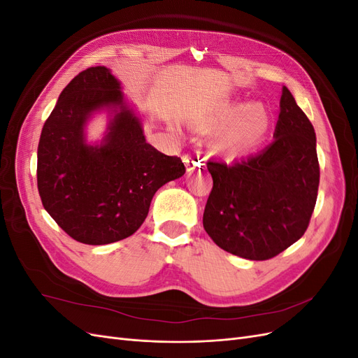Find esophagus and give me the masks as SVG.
I'll return each mask as SVG.
<instances>
[{"label": "esophagus", "instance_id": "esophagus-1", "mask_svg": "<svg viewBox=\"0 0 358 358\" xmlns=\"http://www.w3.org/2000/svg\"><path fill=\"white\" fill-rule=\"evenodd\" d=\"M183 162H185L187 170L192 171L203 164V158L200 155H185L183 157Z\"/></svg>", "mask_w": 358, "mask_h": 358}]
</instances>
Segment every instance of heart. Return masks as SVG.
Wrapping results in <instances>:
<instances>
[{"label":"heart","mask_w":358,"mask_h":358,"mask_svg":"<svg viewBox=\"0 0 358 358\" xmlns=\"http://www.w3.org/2000/svg\"><path fill=\"white\" fill-rule=\"evenodd\" d=\"M268 115L263 106L230 101L201 121L206 129L221 128L212 140L216 154L237 157L252 150L268 129Z\"/></svg>","instance_id":"obj_1"}]
</instances>
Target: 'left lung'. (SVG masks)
<instances>
[{
  "instance_id": "obj_1",
  "label": "left lung",
  "mask_w": 358,
  "mask_h": 358,
  "mask_svg": "<svg viewBox=\"0 0 358 358\" xmlns=\"http://www.w3.org/2000/svg\"><path fill=\"white\" fill-rule=\"evenodd\" d=\"M273 142L231 164L209 159L213 188L203 227L224 251L268 259L305 234L320 185L317 137L287 86Z\"/></svg>"
}]
</instances>
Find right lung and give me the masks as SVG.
Listing matches in <instances>:
<instances>
[{"label": "right lung", "mask_w": 358, "mask_h": 358, "mask_svg": "<svg viewBox=\"0 0 358 358\" xmlns=\"http://www.w3.org/2000/svg\"><path fill=\"white\" fill-rule=\"evenodd\" d=\"M107 111L110 122L96 144L85 124ZM185 173L180 158L146 142L142 119L107 67L79 73L64 88L43 125L37 150V187L43 206L74 241L107 245L143 224L154 194Z\"/></svg>", "instance_id": "1"}]
</instances>
